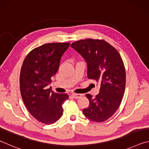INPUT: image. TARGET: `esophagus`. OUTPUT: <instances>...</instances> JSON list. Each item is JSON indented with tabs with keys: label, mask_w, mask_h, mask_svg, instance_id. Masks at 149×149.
Segmentation results:
<instances>
[{
	"label": "esophagus",
	"mask_w": 149,
	"mask_h": 149,
	"mask_svg": "<svg viewBox=\"0 0 149 149\" xmlns=\"http://www.w3.org/2000/svg\"><path fill=\"white\" fill-rule=\"evenodd\" d=\"M73 97L75 98V99H79L82 97L81 94H77V93H73L72 94Z\"/></svg>",
	"instance_id": "obj_1"
}]
</instances>
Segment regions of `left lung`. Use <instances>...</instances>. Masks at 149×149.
Returning a JSON list of instances; mask_svg holds the SVG:
<instances>
[{"instance_id":"obj_1","label":"left lung","mask_w":149,"mask_h":149,"mask_svg":"<svg viewBox=\"0 0 149 149\" xmlns=\"http://www.w3.org/2000/svg\"><path fill=\"white\" fill-rule=\"evenodd\" d=\"M71 47L86 61L87 77L100 84L99 93L95 98L86 95L89 105L83 110L84 114L93 122H104L116 112L124 94L126 75L122 57L102 39L79 40Z\"/></svg>"}]
</instances>
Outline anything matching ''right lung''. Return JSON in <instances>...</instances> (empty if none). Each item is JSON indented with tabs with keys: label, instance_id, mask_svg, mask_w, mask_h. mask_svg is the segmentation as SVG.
Returning <instances> with one entry per match:
<instances>
[{
	"label": "right lung",
	"instance_id": "right-lung-1",
	"mask_svg": "<svg viewBox=\"0 0 149 149\" xmlns=\"http://www.w3.org/2000/svg\"><path fill=\"white\" fill-rule=\"evenodd\" d=\"M70 45H42L30 51L22 65L19 87L22 99L30 114L45 124H52L61 118L62 104L68 99L65 93H54L47 87L58 70L60 59Z\"/></svg>",
	"mask_w": 149,
	"mask_h": 149
}]
</instances>
